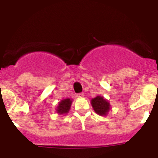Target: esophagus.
Here are the masks:
<instances>
[{
	"mask_svg": "<svg viewBox=\"0 0 158 158\" xmlns=\"http://www.w3.org/2000/svg\"><path fill=\"white\" fill-rule=\"evenodd\" d=\"M84 95H85V94H84L83 93H78L77 96L78 98H82V97H84Z\"/></svg>",
	"mask_w": 158,
	"mask_h": 158,
	"instance_id": "obj_1",
	"label": "esophagus"
}]
</instances>
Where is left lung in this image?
Returning a JSON list of instances; mask_svg holds the SVG:
<instances>
[{
	"mask_svg": "<svg viewBox=\"0 0 158 158\" xmlns=\"http://www.w3.org/2000/svg\"><path fill=\"white\" fill-rule=\"evenodd\" d=\"M91 104L96 114L101 116L107 115L111 110V104L104 96H97L91 100Z\"/></svg>",
	"mask_w": 158,
	"mask_h": 158,
	"instance_id": "8db88e82",
	"label": "left lung"
}]
</instances>
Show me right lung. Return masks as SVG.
<instances>
[{
    "label": "right lung",
    "mask_w": 158,
    "mask_h": 158,
    "mask_svg": "<svg viewBox=\"0 0 158 158\" xmlns=\"http://www.w3.org/2000/svg\"><path fill=\"white\" fill-rule=\"evenodd\" d=\"M72 99L66 98L64 100H61L58 104V106L56 107V112L58 115H66L70 110V107L72 105Z\"/></svg>",
    "instance_id": "add662e5"
}]
</instances>
